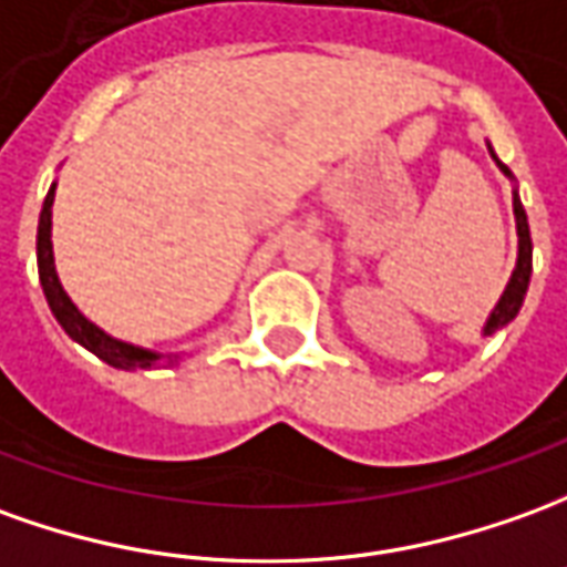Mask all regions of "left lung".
<instances>
[{
    "mask_svg": "<svg viewBox=\"0 0 567 567\" xmlns=\"http://www.w3.org/2000/svg\"><path fill=\"white\" fill-rule=\"evenodd\" d=\"M491 159L497 162V168L513 181V172L506 168L504 162L494 156V150L488 144ZM513 215H516V233H518V257H516V270L509 276V282H506L504 295L501 300L494 303V310L488 312V319H485V328H482V334L488 338L494 331H501L506 324L513 322L522 310V300L528 295V282H532V229H528V215H525V208H522V199H518V189H513Z\"/></svg>",
    "mask_w": 567,
    "mask_h": 567,
    "instance_id": "left-lung-1",
    "label": "left lung"
}]
</instances>
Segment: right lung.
<instances>
[{"label": "right lung", "instance_id": "1", "mask_svg": "<svg viewBox=\"0 0 567 567\" xmlns=\"http://www.w3.org/2000/svg\"><path fill=\"white\" fill-rule=\"evenodd\" d=\"M54 187L51 184L49 196L42 202V215H39V233H35V264H39V282H42V291H45V300H49L54 319L61 324L63 331L70 338L76 340L79 347H85L89 352H94L97 359H104L106 365L122 368V371H146V368L156 365H172L177 362V355H162L156 350H146V347H137V343H128V340H118L113 334H106L104 328L91 322L85 312L79 310L76 303L70 300V295L63 291L61 279H58V267H54V248H51V205H54Z\"/></svg>", "mask_w": 567, "mask_h": 567}]
</instances>
